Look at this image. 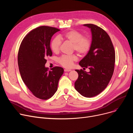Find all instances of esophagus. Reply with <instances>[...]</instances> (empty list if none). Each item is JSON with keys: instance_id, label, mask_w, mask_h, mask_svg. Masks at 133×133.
<instances>
[{"instance_id": "esophagus-1", "label": "esophagus", "mask_w": 133, "mask_h": 133, "mask_svg": "<svg viewBox=\"0 0 133 133\" xmlns=\"http://www.w3.org/2000/svg\"><path fill=\"white\" fill-rule=\"evenodd\" d=\"M71 71V69H65L64 71L65 72H70Z\"/></svg>"}]
</instances>
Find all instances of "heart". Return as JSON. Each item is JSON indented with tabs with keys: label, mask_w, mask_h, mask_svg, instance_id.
Masks as SVG:
<instances>
[{
	"label": "heart",
	"mask_w": 133,
	"mask_h": 133,
	"mask_svg": "<svg viewBox=\"0 0 133 133\" xmlns=\"http://www.w3.org/2000/svg\"><path fill=\"white\" fill-rule=\"evenodd\" d=\"M61 40H65L72 43L73 44V50L80 55L87 54L92 45V41L89 36H83V33L79 31L72 30L60 34L59 37H56L52 40L51 48L53 52L58 53L59 52ZM78 59L77 55L75 54L63 55L58 58V61L62 66L68 68L71 67L73 62Z\"/></svg>",
	"instance_id": "1"
}]
</instances>
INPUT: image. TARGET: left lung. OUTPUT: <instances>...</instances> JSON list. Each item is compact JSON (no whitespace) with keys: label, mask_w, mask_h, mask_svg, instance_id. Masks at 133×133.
I'll list each match as a JSON object with an SVG mask.
<instances>
[{"label":"left lung","mask_w":133,"mask_h":133,"mask_svg":"<svg viewBox=\"0 0 133 133\" xmlns=\"http://www.w3.org/2000/svg\"><path fill=\"white\" fill-rule=\"evenodd\" d=\"M91 30L92 45L85 57L79 62L82 67L88 68L86 72L76 69L78 78L75 82V89L82 96L92 97L99 94L106 88L114 71L115 53L107 33L101 27L92 24L83 25Z\"/></svg>","instance_id":"left-lung-1"}]
</instances>
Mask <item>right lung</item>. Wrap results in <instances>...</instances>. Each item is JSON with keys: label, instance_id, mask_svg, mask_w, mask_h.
Returning <instances> with one entry per match:
<instances>
[{"label": "right lung", "instance_id": "add662e5", "mask_svg": "<svg viewBox=\"0 0 133 133\" xmlns=\"http://www.w3.org/2000/svg\"><path fill=\"white\" fill-rule=\"evenodd\" d=\"M57 28L42 26L28 33L20 44L18 54L19 72L25 84L34 96L47 100L57 92L64 69L56 66L49 71L46 58L52 52L50 41Z\"/></svg>", "mask_w": 133, "mask_h": 133}]
</instances>
